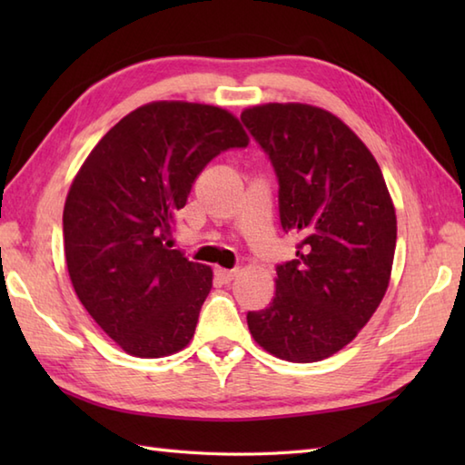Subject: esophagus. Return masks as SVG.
I'll return each instance as SVG.
<instances>
[{
	"instance_id": "34e87169",
	"label": "esophagus",
	"mask_w": 465,
	"mask_h": 465,
	"mask_svg": "<svg viewBox=\"0 0 465 465\" xmlns=\"http://www.w3.org/2000/svg\"><path fill=\"white\" fill-rule=\"evenodd\" d=\"M240 270H225V268H215V278L223 282V283H230L232 280L238 278Z\"/></svg>"
}]
</instances>
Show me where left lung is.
I'll return each instance as SVG.
<instances>
[{
	"mask_svg": "<svg viewBox=\"0 0 465 465\" xmlns=\"http://www.w3.org/2000/svg\"><path fill=\"white\" fill-rule=\"evenodd\" d=\"M242 120L280 180V222L298 260L278 265L268 308L248 313L255 343L293 363L345 348L388 292L396 207L383 173L338 115L310 104H263Z\"/></svg>",
	"mask_w": 465,
	"mask_h": 465,
	"instance_id": "1",
	"label": "left lung"
}]
</instances>
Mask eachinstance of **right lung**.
<instances>
[{"mask_svg":"<svg viewBox=\"0 0 465 465\" xmlns=\"http://www.w3.org/2000/svg\"><path fill=\"white\" fill-rule=\"evenodd\" d=\"M248 143L223 107L152 102L117 122L75 173L64 205L69 280L125 353L165 358L192 341L213 272L167 240L203 167Z\"/></svg>","mask_w":465,"mask_h":465,"instance_id":"add662e5","label":"right lung"}]
</instances>
